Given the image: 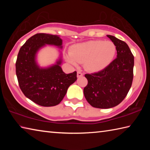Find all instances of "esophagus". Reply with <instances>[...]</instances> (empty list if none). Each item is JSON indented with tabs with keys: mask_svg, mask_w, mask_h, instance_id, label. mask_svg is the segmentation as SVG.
I'll return each instance as SVG.
<instances>
[{
	"mask_svg": "<svg viewBox=\"0 0 150 150\" xmlns=\"http://www.w3.org/2000/svg\"><path fill=\"white\" fill-rule=\"evenodd\" d=\"M77 77H82V76L83 75V73H81V71H77Z\"/></svg>",
	"mask_w": 150,
	"mask_h": 150,
	"instance_id": "1",
	"label": "esophagus"
}]
</instances>
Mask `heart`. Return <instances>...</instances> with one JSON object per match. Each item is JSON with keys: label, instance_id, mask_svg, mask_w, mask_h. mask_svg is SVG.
Returning <instances> with one entry per match:
<instances>
[{"label": "heart", "instance_id": "b5f03b06", "mask_svg": "<svg viewBox=\"0 0 150 150\" xmlns=\"http://www.w3.org/2000/svg\"><path fill=\"white\" fill-rule=\"evenodd\" d=\"M116 54V47L112 41L91 40L73 45L67 62L73 65L83 62L84 67L91 72H98L111 64Z\"/></svg>", "mask_w": 150, "mask_h": 150}]
</instances>
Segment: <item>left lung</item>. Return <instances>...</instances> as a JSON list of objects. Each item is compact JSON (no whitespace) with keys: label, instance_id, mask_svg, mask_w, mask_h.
I'll return each mask as SVG.
<instances>
[{"label":"left lung","instance_id":"obj_1","mask_svg":"<svg viewBox=\"0 0 150 150\" xmlns=\"http://www.w3.org/2000/svg\"><path fill=\"white\" fill-rule=\"evenodd\" d=\"M107 37L115 44L117 57L100 71L85 74L88 84L83 89L87 102L95 108H110L126 97L133 81L134 57L126 42L113 35Z\"/></svg>","mask_w":150,"mask_h":150}]
</instances>
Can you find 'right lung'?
<instances>
[{"label": "right lung", "mask_w": 150, "mask_h": 150, "mask_svg": "<svg viewBox=\"0 0 150 150\" xmlns=\"http://www.w3.org/2000/svg\"><path fill=\"white\" fill-rule=\"evenodd\" d=\"M45 45L62 49V40L56 35L40 33L33 35L20 47L16 62V73L24 95L42 106L57 105L71 85L77 80V72L66 74L61 67L62 58L55 65L42 68L36 62V54Z\"/></svg>", "instance_id": "right-lung-1"}]
</instances>
